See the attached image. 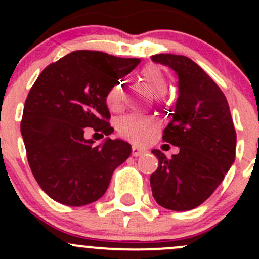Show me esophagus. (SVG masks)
<instances>
[{
	"mask_svg": "<svg viewBox=\"0 0 259 259\" xmlns=\"http://www.w3.org/2000/svg\"><path fill=\"white\" fill-rule=\"evenodd\" d=\"M144 151H145L144 149L139 148V146H137V145L133 146V149H132V154H133V155H134V156H140L143 153H144Z\"/></svg>",
	"mask_w": 259,
	"mask_h": 259,
	"instance_id": "obj_1",
	"label": "esophagus"
}]
</instances>
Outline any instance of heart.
I'll return each instance as SVG.
<instances>
[{
  "mask_svg": "<svg viewBox=\"0 0 259 259\" xmlns=\"http://www.w3.org/2000/svg\"><path fill=\"white\" fill-rule=\"evenodd\" d=\"M140 77L144 81L146 88L156 98L165 95L168 90V82L160 67L155 65H148L140 71ZM105 100L110 110L117 111L122 108L124 89H122L121 82L116 81L109 88ZM156 129H158V121L154 117L145 116V115L130 114L117 121V132L120 133V135L129 139L130 142L139 143V144L148 142L156 132Z\"/></svg>",
  "mask_w": 259,
  "mask_h": 259,
  "instance_id": "b5f03b06",
  "label": "heart"
}]
</instances>
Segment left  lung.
Returning <instances> with one entry per match:
<instances>
[{"label":"left lung","mask_w":259,"mask_h":259,"mask_svg":"<svg viewBox=\"0 0 259 259\" xmlns=\"http://www.w3.org/2000/svg\"><path fill=\"white\" fill-rule=\"evenodd\" d=\"M153 61L178 74L179 98L163 140L179 146L170 159L160 150L158 169L150 176L159 205L190 210L213 194L236 159L237 134L228 101L213 79L193 60L182 55H154Z\"/></svg>","instance_id":"8db88e82"}]
</instances>
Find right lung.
Segmentation results:
<instances>
[{"mask_svg": "<svg viewBox=\"0 0 259 259\" xmlns=\"http://www.w3.org/2000/svg\"><path fill=\"white\" fill-rule=\"evenodd\" d=\"M139 62L79 50L38 75L23 106L21 134L31 171L50 198L70 207L95 202L106 192L115 169L129 158V143L108 138L95 145L83 134L114 132L106 93Z\"/></svg>", "mask_w": 259, "mask_h": 259, "instance_id": "obj_1", "label": "right lung"}]
</instances>
